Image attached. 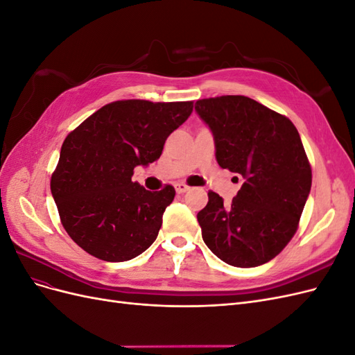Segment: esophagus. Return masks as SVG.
<instances>
[{"mask_svg": "<svg viewBox=\"0 0 355 355\" xmlns=\"http://www.w3.org/2000/svg\"><path fill=\"white\" fill-rule=\"evenodd\" d=\"M175 188H176L178 194H184V192H187L189 189V187L187 184H184V182H179V184L175 185Z\"/></svg>", "mask_w": 355, "mask_h": 355, "instance_id": "34e87169", "label": "esophagus"}]
</instances>
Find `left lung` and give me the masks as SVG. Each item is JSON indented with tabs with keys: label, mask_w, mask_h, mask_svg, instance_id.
Returning <instances> with one entry per match:
<instances>
[{
	"label": "left lung",
	"mask_w": 355,
	"mask_h": 355,
	"mask_svg": "<svg viewBox=\"0 0 355 355\" xmlns=\"http://www.w3.org/2000/svg\"><path fill=\"white\" fill-rule=\"evenodd\" d=\"M196 111L213 132L219 166L244 178L230 206L209 191L197 214L202 240L232 266L270 262L296 234L313 182L296 127L240 94L200 99Z\"/></svg>",
	"instance_id": "obj_1"
}]
</instances>
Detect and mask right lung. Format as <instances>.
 I'll use <instances>...</instances> for the list:
<instances>
[{
  "instance_id": "obj_1",
  "label": "right lung",
  "mask_w": 355,
  "mask_h": 355,
  "mask_svg": "<svg viewBox=\"0 0 355 355\" xmlns=\"http://www.w3.org/2000/svg\"><path fill=\"white\" fill-rule=\"evenodd\" d=\"M194 102L116 101L92 114L63 141L50 189L60 222L83 250L124 262L151 245L176 191L151 192L132 180L154 163Z\"/></svg>"
}]
</instances>
